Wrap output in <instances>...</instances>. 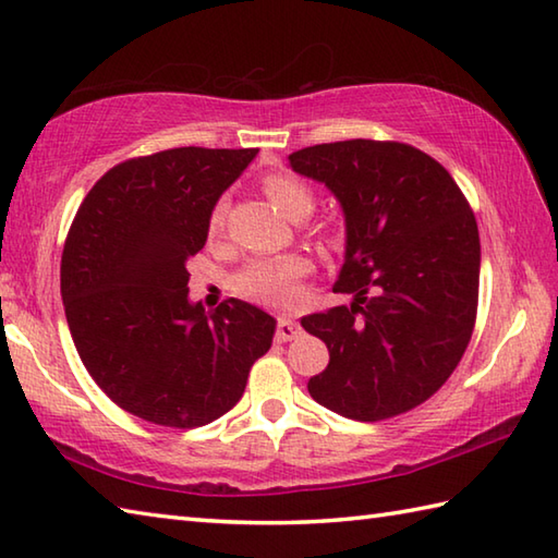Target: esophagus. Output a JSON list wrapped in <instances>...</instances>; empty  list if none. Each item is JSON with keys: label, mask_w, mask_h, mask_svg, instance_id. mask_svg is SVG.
Segmentation results:
<instances>
[{"label": "esophagus", "mask_w": 558, "mask_h": 558, "mask_svg": "<svg viewBox=\"0 0 558 558\" xmlns=\"http://www.w3.org/2000/svg\"><path fill=\"white\" fill-rule=\"evenodd\" d=\"M302 333V326L292 319H280L278 322V329H276V341L278 343H288L294 341Z\"/></svg>", "instance_id": "34e87169"}]
</instances>
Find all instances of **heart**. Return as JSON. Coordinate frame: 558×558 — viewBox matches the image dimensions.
I'll return each instance as SVG.
<instances>
[{
	"instance_id": "heart-1",
	"label": "heart",
	"mask_w": 558,
	"mask_h": 558,
	"mask_svg": "<svg viewBox=\"0 0 558 558\" xmlns=\"http://www.w3.org/2000/svg\"><path fill=\"white\" fill-rule=\"evenodd\" d=\"M264 191L268 198L276 203L282 215L290 220H304L314 210V193L310 185L302 181L286 177V173H270L264 181ZM229 210V198L222 195L213 205L210 220H207V232L217 234L225 225ZM310 264L302 256H280V258H256L246 264L234 276V290L248 300L264 304H282L288 302L294 290H298L300 278L307 272Z\"/></svg>"
}]
</instances>
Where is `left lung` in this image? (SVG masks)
<instances>
[{"instance_id": "obj_1", "label": "left lung", "mask_w": 558, "mask_h": 558, "mask_svg": "<svg viewBox=\"0 0 558 558\" xmlns=\"http://www.w3.org/2000/svg\"><path fill=\"white\" fill-rule=\"evenodd\" d=\"M290 169L324 183L343 210L333 290L351 307L302 326L329 348L307 381L314 401L381 421L438 391L472 338L482 244L472 207L442 163L401 142L345 140L292 151Z\"/></svg>"}]
</instances>
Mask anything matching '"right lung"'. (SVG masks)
<instances>
[{"instance_id": "obj_1", "label": "right lung", "mask_w": 558, "mask_h": 558, "mask_svg": "<svg viewBox=\"0 0 558 558\" xmlns=\"http://www.w3.org/2000/svg\"><path fill=\"white\" fill-rule=\"evenodd\" d=\"M258 149L177 147L96 181L62 251L60 290L84 367L133 416L195 428L242 399L276 319L242 300L215 312L189 298V258L213 205Z\"/></svg>"}]
</instances>
